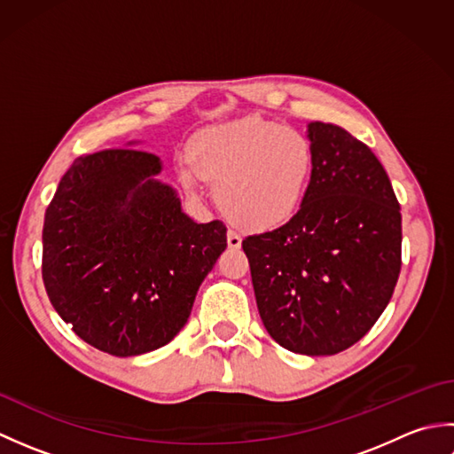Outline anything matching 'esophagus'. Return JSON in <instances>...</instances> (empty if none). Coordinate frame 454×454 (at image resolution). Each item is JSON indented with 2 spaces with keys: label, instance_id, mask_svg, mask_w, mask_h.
<instances>
[{
  "label": "esophagus",
  "instance_id": "34e87169",
  "mask_svg": "<svg viewBox=\"0 0 454 454\" xmlns=\"http://www.w3.org/2000/svg\"><path fill=\"white\" fill-rule=\"evenodd\" d=\"M226 239H228V247H232V249H238L239 246H242V236H239V232L234 228H228Z\"/></svg>",
  "mask_w": 454,
  "mask_h": 454
}]
</instances>
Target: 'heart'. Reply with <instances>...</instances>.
Segmentation results:
<instances>
[{
  "mask_svg": "<svg viewBox=\"0 0 454 454\" xmlns=\"http://www.w3.org/2000/svg\"><path fill=\"white\" fill-rule=\"evenodd\" d=\"M314 148L302 130L247 117L199 130L189 161L181 166L185 187L200 177L216 183L220 207L238 224L269 230L301 205L312 176Z\"/></svg>",
  "mask_w": 454,
  "mask_h": 454,
  "instance_id": "obj_1",
  "label": "heart"
}]
</instances>
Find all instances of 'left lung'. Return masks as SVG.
<instances>
[{
	"mask_svg": "<svg viewBox=\"0 0 454 454\" xmlns=\"http://www.w3.org/2000/svg\"><path fill=\"white\" fill-rule=\"evenodd\" d=\"M314 166L302 205L281 228L247 236L265 330L288 351L335 355L369 333L402 267V215L371 148L341 127L308 124Z\"/></svg>",
	"mask_w": 454,
	"mask_h": 454,
	"instance_id": "1",
	"label": "left lung"
}]
</instances>
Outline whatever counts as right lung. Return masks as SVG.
<instances>
[{"instance_id": "right-lung-1", "label": "right lung", "mask_w": 454, "mask_h": 454, "mask_svg": "<svg viewBox=\"0 0 454 454\" xmlns=\"http://www.w3.org/2000/svg\"><path fill=\"white\" fill-rule=\"evenodd\" d=\"M160 169L134 148L82 156L44 215L46 294L75 335L114 356L168 345L226 249V226L183 215Z\"/></svg>"}]
</instances>
